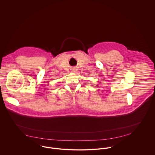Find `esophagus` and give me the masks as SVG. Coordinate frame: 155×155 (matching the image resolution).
Listing matches in <instances>:
<instances>
[{
  "instance_id": "obj_1",
  "label": "esophagus",
  "mask_w": 155,
  "mask_h": 155,
  "mask_svg": "<svg viewBox=\"0 0 155 155\" xmlns=\"http://www.w3.org/2000/svg\"><path fill=\"white\" fill-rule=\"evenodd\" d=\"M76 71V70L74 68V69H73V71Z\"/></svg>"
}]
</instances>
